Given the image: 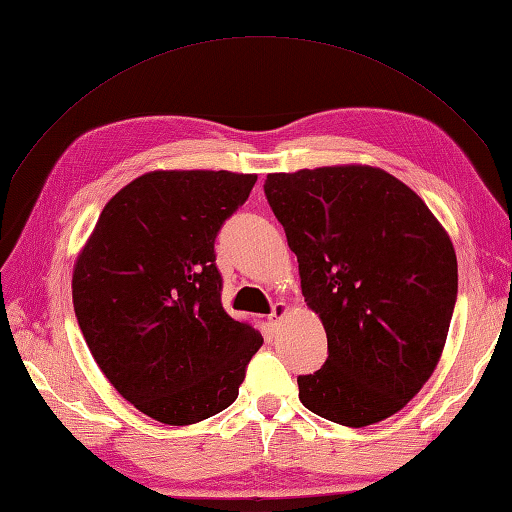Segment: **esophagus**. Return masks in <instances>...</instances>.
I'll list each match as a JSON object with an SVG mask.
<instances>
[{
  "instance_id": "34e87169",
  "label": "esophagus",
  "mask_w": 512,
  "mask_h": 512,
  "mask_svg": "<svg viewBox=\"0 0 512 512\" xmlns=\"http://www.w3.org/2000/svg\"><path fill=\"white\" fill-rule=\"evenodd\" d=\"M286 313H289V306H286L284 302H278V304H273L269 319H271V323H280L286 317Z\"/></svg>"
}]
</instances>
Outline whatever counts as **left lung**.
<instances>
[{"instance_id":"8db88e82","label":"left lung","mask_w":512,"mask_h":512,"mask_svg":"<svg viewBox=\"0 0 512 512\" xmlns=\"http://www.w3.org/2000/svg\"><path fill=\"white\" fill-rule=\"evenodd\" d=\"M267 202L299 263L328 360L299 376L315 415L365 428L402 410L439 365L458 293L450 234L384 169L269 173Z\"/></svg>"}]
</instances>
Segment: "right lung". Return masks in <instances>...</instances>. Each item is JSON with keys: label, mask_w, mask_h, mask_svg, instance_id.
Listing matches in <instances>:
<instances>
[{"label": "right lung", "mask_w": 512, "mask_h": 512, "mask_svg": "<svg viewBox=\"0 0 512 512\" xmlns=\"http://www.w3.org/2000/svg\"><path fill=\"white\" fill-rule=\"evenodd\" d=\"M254 173L149 171L110 199L73 267V308L108 382L189 426L228 408L263 334L221 306L215 239Z\"/></svg>", "instance_id": "right-lung-1"}]
</instances>
